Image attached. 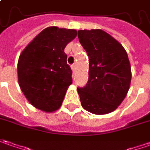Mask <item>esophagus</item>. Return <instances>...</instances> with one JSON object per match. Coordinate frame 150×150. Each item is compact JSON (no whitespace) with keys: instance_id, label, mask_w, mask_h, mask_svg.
Returning a JSON list of instances; mask_svg holds the SVG:
<instances>
[{"instance_id":"34e87169","label":"esophagus","mask_w":150,"mask_h":150,"mask_svg":"<svg viewBox=\"0 0 150 150\" xmlns=\"http://www.w3.org/2000/svg\"><path fill=\"white\" fill-rule=\"evenodd\" d=\"M75 67H76V65H75V64H73V65L71 66V70L73 71V73H75Z\"/></svg>"}]
</instances>
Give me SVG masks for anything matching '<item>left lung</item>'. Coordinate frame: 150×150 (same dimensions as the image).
<instances>
[{
  "mask_svg": "<svg viewBox=\"0 0 150 150\" xmlns=\"http://www.w3.org/2000/svg\"><path fill=\"white\" fill-rule=\"evenodd\" d=\"M79 42L88 53V80L77 88L83 109L96 115L113 112L126 98L131 67L125 48L101 29L79 30Z\"/></svg>",
  "mask_w": 150,
  "mask_h": 150,
  "instance_id": "obj_1",
  "label": "left lung"
}]
</instances>
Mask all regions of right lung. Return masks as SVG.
Returning <instances> with one entry per match:
<instances>
[{
  "label": "right lung",
  "mask_w": 150,
  "mask_h": 150,
  "mask_svg": "<svg viewBox=\"0 0 150 150\" xmlns=\"http://www.w3.org/2000/svg\"><path fill=\"white\" fill-rule=\"evenodd\" d=\"M76 35L75 29L47 27L20 53L17 67L19 87L38 109L52 112L62 106L72 83V71L64 49Z\"/></svg>",
  "instance_id": "1"
}]
</instances>
